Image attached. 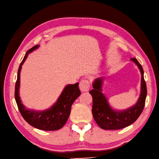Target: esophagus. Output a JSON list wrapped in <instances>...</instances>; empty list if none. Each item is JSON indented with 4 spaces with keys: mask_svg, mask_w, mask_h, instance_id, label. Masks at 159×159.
Returning a JSON list of instances; mask_svg holds the SVG:
<instances>
[{
    "mask_svg": "<svg viewBox=\"0 0 159 159\" xmlns=\"http://www.w3.org/2000/svg\"><path fill=\"white\" fill-rule=\"evenodd\" d=\"M90 82L88 80H81L80 83V88L82 92H88L90 89Z\"/></svg>",
    "mask_w": 159,
    "mask_h": 159,
    "instance_id": "34e87169",
    "label": "esophagus"
}]
</instances>
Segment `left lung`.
<instances>
[{
	"instance_id": "1",
	"label": "left lung",
	"mask_w": 159,
	"mask_h": 159,
	"mask_svg": "<svg viewBox=\"0 0 159 159\" xmlns=\"http://www.w3.org/2000/svg\"><path fill=\"white\" fill-rule=\"evenodd\" d=\"M131 60L137 65L142 74L140 96L134 106L127 110L121 111H115L112 109L108 103L106 97L102 93V80L100 78L94 81L93 84L94 89L89 92L93 100L92 109L93 117L99 127L103 129L115 130L130 125L140 117L144 108L147 89L144 78V70L135 58H131Z\"/></svg>"
}]
</instances>
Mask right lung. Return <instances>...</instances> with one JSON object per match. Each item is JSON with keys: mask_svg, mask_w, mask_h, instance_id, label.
<instances>
[{"mask_svg": "<svg viewBox=\"0 0 159 159\" xmlns=\"http://www.w3.org/2000/svg\"><path fill=\"white\" fill-rule=\"evenodd\" d=\"M38 46H39L36 45L28 50L19 65L17 78L15 84V98L22 117L30 125L33 126L35 128L45 131L58 130L62 128L67 122L71 113V105L75 100L81 94L78 87L79 84H69L65 86L57 102L48 110L38 112L27 109L22 104L19 94L20 71L22 65L27 59L28 54L36 49Z\"/></svg>", "mask_w": 159, "mask_h": 159, "instance_id": "right-lung-1", "label": "right lung"}]
</instances>
